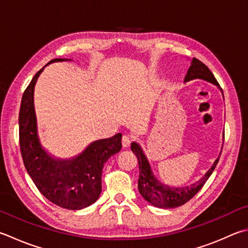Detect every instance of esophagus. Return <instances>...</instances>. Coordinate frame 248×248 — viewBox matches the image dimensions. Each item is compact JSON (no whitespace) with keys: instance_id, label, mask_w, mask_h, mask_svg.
Wrapping results in <instances>:
<instances>
[{"instance_id":"1","label":"esophagus","mask_w":248,"mask_h":248,"mask_svg":"<svg viewBox=\"0 0 248 248\" xmlns=\"http://www.w3.org/2000/svg\"><path fill=\"white\" fill-rule=\"evenodd\" d=\"M130 142H132V138L126 136V135L122 137V146H123V148H128L130 146Z\"/></svg>"}]
</instances>
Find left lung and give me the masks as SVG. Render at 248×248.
<instances>
[{
    "label": "left lung",
    "mask_w": 248,
    "mask_h": 248,
    "mask_svg": "<svg viewBox=\"0 0 248 248\" xmlns=\"http://www.w3.org/2000/svg\"><path fill=\"white\" fill-rule=\"evenodd\" d=\"M197 78L211 82L220 88V85H219L217 80L214 77V74L212 73L211 70L207 68V66H205V64L202 62H200L199 59L193 58L192 62H191V66L185 78V83L192 80H197ZM223 138H225V134H223ZM130 149H132V151L134 152L135 155L137 156L138 160L139 192L147 202L158 208H175L181 206V205H184L185 203L188 202V201H190L201 189H202V186H204L205 182L207 181L209 176L212 175V172L214 171L215 167H216L219 161L218 156V158L214 162L213 166L209 168L206 174H205L199 181L195 182V184H192L188 186L175 188V186L164 185L163 182L156 179V177L154 176L151 170L150 164H149L147 156L144 155L141 147H140L137 142H133Z\"/></svg>",
    "instance_id": "8db88e82"
}]
</instances>
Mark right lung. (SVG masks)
Returning a JSON list of instances; mask_svg holds the SVG:
<instances>
[{"instance_id":"obj_1","label":"right lung","mask_w":248,"mask_h":248,"mask_svg":"<svg viewBox=\"0 0 248 248\" xmlns=\"http://www.w3.org/2000/svg\"><path fill=\"white\" fill-rule=\"evenodd\" d=\"M64 60L69 59L56 58L47 64ZM43 69L32 78L21 99L19 143L23 164L46 199L62 208L77 211L94 204L99 198L102 168L112 155L122 149V134L92 142L71 160H59L46 151L37 134L33 101L35 83Z\"/></svg>"}]
</instances>
